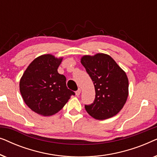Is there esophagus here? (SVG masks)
Returning a JSON list of instances; mask_svg holds the SVG:
<instances>
[{"label": "esophagus", "instance_id": "1", "mask_svg": "<svg viewBox=\"0 0 157 157\" xmlns=\"http://www.w3.org/2000/svg\"><path fill=\"white\" fill-rule=\"evenodd\" d=\"M80 94H81V89H78L77 90V91H76V95L77 96H78L79 95H80Z\"/></svg>", "mask_w": 157, "mask_h": 157}]
</instances>
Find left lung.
Here are the masks:
<instances>
[{
    "mask_svg": "<svg viewBox=\"0 0 157 157\" xmlns=\"http://www.w3.org/2000/svg\"><path fill=\"white\" fill-rule=\"evenodd\" d=\"M81 63L91 77L96 91L94 103L85 105L86 111L98 120L117 115L128 96V80L125 71L105 53L83 56Z\"/></svg>",
    "mask_w": 157,
    "mask_h": 157,
    "instance_id": "left-lung-1",
    "label": "left lung"
}]
</instances>
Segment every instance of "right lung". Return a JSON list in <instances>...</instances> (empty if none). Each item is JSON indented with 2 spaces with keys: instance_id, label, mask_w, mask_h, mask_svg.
I'll return each instance as SVG.
<instances>
[{
  "instance_id": "right-lung-1",
  "label": "right lung",
  "mask_w": 157,
  "mask_h": 157,
  "mask_svg": "<svg viewBox=\"0 0 157 157\" xmlns=\"http://www.w3.org/2000/svg\"><path fill=\"white\" fill-rule=\"evenodd\" d=\"M63 58L44 54L33 60L20 80V91L25 104L38 114L48 117L59 112L74 91L66 86V78L58 73Z\"/></svg>"
}]
</instances>
